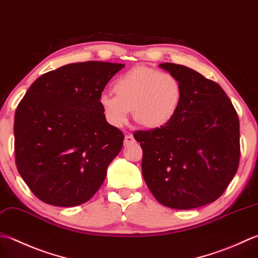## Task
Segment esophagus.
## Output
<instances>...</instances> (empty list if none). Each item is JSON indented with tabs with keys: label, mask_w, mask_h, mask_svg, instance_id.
Here are the masks:
<instances>
[{
	"label": "esophagus",
	"mask_w": 258,
	"mask_h": 258,
	"mask_svg": "<svg viewBox=\"0 0 258 258\" xmlns=\"http://www.w3.org/2000/svg\"><path fill=\"white\" fill-rule=\"evenodd\" d=\"M134 142V138L131 134H127V135H125V138H124V145H130V144H132Z\"/></svg>",
	"instance_id": "esophagus-1"
}]
</instances>
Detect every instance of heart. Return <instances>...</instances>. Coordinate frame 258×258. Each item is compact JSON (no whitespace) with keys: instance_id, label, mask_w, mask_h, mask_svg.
Here are the masks:
<instances>
[{"instance_id":"heart-1","label":"heart","mask_w":258,"mask_h":258,"mask_svg":"<svg viewBox=\"0 0 258 258\" xmlns=\"http://www.w3.org/2000/svg\"><path fill=\"white\" fill-rule=\"evenodd\" d=\"M115 96L103 94L99 105L107 122L120 127L133 109L136 123L148 128L168 125L178 113L182 99V86L170 73L138 66L115 79Z\"/></svg>"}]
</instances>
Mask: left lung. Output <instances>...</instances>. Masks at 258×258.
Masks as SVG:
<instances>
[{
  "instance_id": "8db88e82",
  "label": "left lung",
  "mask_w": 258,
  "mask_h": 258,
  "mask_svg": "<svg viewBox=\"0 0 258 258\" xmlns=\"http://www.w3.org/2000/svg\"><path fill=\"white\" fill-rule=\"evenodd\" d=\"M182 86L178 113L160 128L134 134L142 173L155 199L173 209L214 203L238 170L239 118L220 86L182 64H160Z\"/></svg>"
}]
</instances>
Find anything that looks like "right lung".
Listing matches in <instances>:
<instances>
[{
  "label": "right lung",
  "instance_id": "1",
  "mask_svg": "<svg viewBox=\"0 0 258 258\" xmlns=\"http://www.w3.org/2000/svg\"><path fill=\"white\" fill-rule=\"evenodd\" d=\"M123 67L103 61L62 66L40 76L19 103L15 164L43 203L82 205L103 184L124 135L106 122L99 97Z\"/></svg>",
  "mask_w": 258,
  "mask_h": 258
}]
</instances>
